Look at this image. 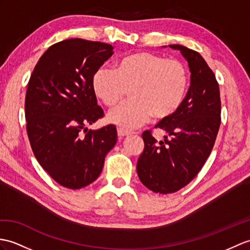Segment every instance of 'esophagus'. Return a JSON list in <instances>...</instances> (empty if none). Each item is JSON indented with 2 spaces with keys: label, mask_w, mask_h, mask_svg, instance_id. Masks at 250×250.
<instances>
[{
  "label": "esophagus",
  "mask_w": 250,
  "mask_h": 250,
  "mask_svg": "<svg viewBox=\"0 0 250 250\" xmlns=\"http://www.w3.org/2000/svg\"><path fill=\"white\" fill-rule=\"evenodd\" d=\"M117 133H118V136H119V137H125V136H127V135L131 134L130 132H127V131L124 130V129H120V127H118Z\"/></svg>",
  "instance_id": "1"
}]
</instances>
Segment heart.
Wrapping results in <instances>:
<instances>
[{
    "label": "heart",
    "mask_w": 250,
    "mask_h": 250,
    "mask_svg": "<svg viewBox=\"0 0 250 250\" xmlns=\"http://www.w3.org/2000/svg\"><path fill=\"white\" fill-rule=\"evenodd\" d=\"M188 72L182 62L136 52L121 59L116 69L101 67L94 73L91 85L104 105L113 107L131 89L132 100L108 114V121L120 129L133 130L151 118L167 119L184 100Z\"/></svg>",
    "instance_id": "1"
}]
</instances>
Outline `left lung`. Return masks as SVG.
I'll return each instance as SVG.
<instances>
[{
  "label": "left lung",
  "instance_id": "left-lung-1",
  "mask_svg": "<svg viewBox=\"0 0 250 250\" xmlns=\"http://www.w3.org/2000/svg\"><path fill=\"white\" fill-rule=\"evenodd\" d=\"M188 61L190 86L178 111L155 125L166 133L158 142L145 131L144 151L137 161L142 183L154 193L170 194L188 185L204 167L220 125L219 86L215 74L198 52L170 44Z\"/></svg>",
  "mask_w": 250,
  "mask_h": 250
}]
</instances>
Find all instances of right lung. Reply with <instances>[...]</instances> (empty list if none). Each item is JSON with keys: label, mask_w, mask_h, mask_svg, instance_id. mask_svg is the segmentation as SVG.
I'll use <instances>...</instances> for the list:
<instances>
[{"label": "right lung", "mask_w": 250, "mask_h": 250, "mask_svg": "<svg viewBox=\"0 0 250 250\" xmlns=\"http://www.w3.org/2000/svg\"><path fill=\"white\" fill-rule=\"evenodd\" d=\"M113 49L81 38L62 40L44 52L28 81L24 108L31 147L63 188H82L97 180L117 142L113 125L96 131L86 127L104 116L91 81Z\"/></svg>", "instance_id": "1"}]
</instances>
